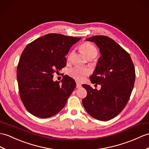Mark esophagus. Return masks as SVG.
I'll list each match as a JSON object with an SVG mask.
<instances>
[{"mask_svg": "<svg viewBox=\"0 0 149 149\" xmlns=\"http://www.w3.org/2000/svg\"><path fill=\"white\" fill-rule=\"evenodd\" d=\"M82 87V85H81V84H80V83H79V82H76V88H81Z\"/></svg>", "mask_w": 149, "mask_h": 149, "instance_id": "1", "label": "esophagus"}]
</instances>
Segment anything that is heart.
<instances>
[{"label":"heart","instance_id":"b5f03b06","mask_svg":"<svg viewBox=\"0 0 149 149\" xmlns=\"http://www.w3.org/2000/svg\"><path fill=\"white\" fill-rule=\"evenodd\" d=\"M80 48L89 60H93L97 56L98 53L97 48L91 43H83L81 44ZM72 56H73V51H71L67 56V61H71ZM89 74V70L88 69L79 67H74L68 70V75L77 81H82Z\"/></svg>","mask_w":149,"mask_h":149}]
</instances>
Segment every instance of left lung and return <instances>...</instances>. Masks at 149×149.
Listing matches in <instances>:
<instances>
[{
    "mask_svg": "<svg viewBox=\"0 0 149 149\" xmlns=\"http://www.w3.org/2000/svg\"><path fill=\"white\" fill-rule=\"evenodd\" d=\"M86 40L100 48L102 56L90 79L92 84L102 87L98 90L83 84L87 96L82 104L93 118L109 120L119 115L128 102L135 81V69L129 53L111 38L95 36Z\"/></svg>",
    "mask_w": 149,
    "mask_h": 149,
    "instance_id": "8db88e82",
    "label": "left lung"
}]
</instances>
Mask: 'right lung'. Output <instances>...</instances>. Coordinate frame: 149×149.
<instances>
[{"label": "right lung", "mask_w": 149, "mask_h": 149, "mask_svg": "<svg viewBox=\"0 0 149 149\" xmlns=\"http://www.w3.org/2000/svg\"><path fill=\"white\" fill-rule=\"evenodd\" d=\"M81 38L48 33L26 46L17 67L20 98L30 113L48 118L65 106L76 86L75 81L65 75L60 82L53 74L66 66L65 58L72 45Z\"/></svg>", "instance_id": "1"}]
</instances>
